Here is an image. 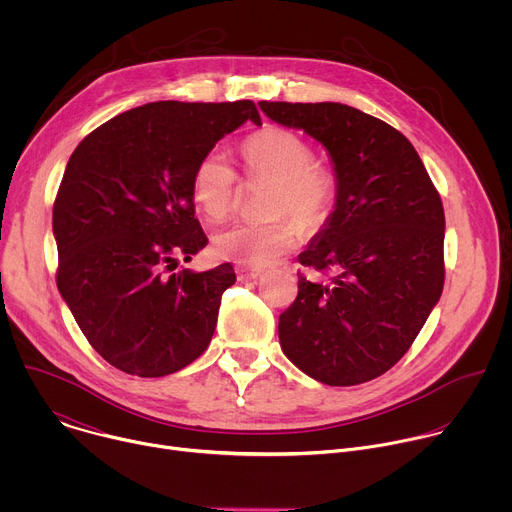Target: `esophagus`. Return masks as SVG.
I'll use <instances>...</instances> for the list:
<instances>
[{"label": "esophagus", "instance_id": "1", "mask_svg": "<svg viewBox=\"0 0 512 512\" xmlns=\"http://www.w3.org/2000/svg\"><path fill=\"white\" fill-rule=\"evenodd\" d=\"M261 273H263V269H259V267H245V265L237 267V279L239 281H253V279L261 277Z\"/></svg>", "mask_w": 512, "mask_h": 512}]
</instances>
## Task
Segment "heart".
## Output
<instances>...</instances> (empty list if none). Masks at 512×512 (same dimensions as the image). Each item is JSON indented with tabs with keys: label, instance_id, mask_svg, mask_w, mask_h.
<instances>
[{
	"label": "heart",
	"instance_id": "heart-1",
	"mask_svg": "<svg viewBox=\"0 0 512 512\" xmlns=\"http://www.w3.org/2000/svg\"><path fill=\"white\" fill-rule=\"evenodd\" d=\"M241 158L247 178L269 180L263 200L269 216L221 229L212 237V249L225 261L261 267L300 243L301 224L316 231L328 221L336 202V176L314 158L302 135L277 125L251 133L241 143ZM190 190L196 206L212 221H221L235 204L239 174L223 152L210 150L196 162Z\"/></svg>",
	"mask_w": 512,
	"mask_h": 512
}]
</instances>
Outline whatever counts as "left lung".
<instances>
[{
  "mask_svg": "<svg viewBox=\"0 0 512 512\" xmlns=\"http://www.w3.org/2000/svg\"><path fill=\"white\" fill-rule=\"evenodd\" d=\"M328 150L336 206L300 255L298 298L279 342L300 371L330 387L385 375L411 348L444 289L446 216L411 141L342 103L261 101Z\"/></svg>",
  "mask_w": 512,
  "mask_h": 512,
  "instance_id": "obj_1",
  "label": "left lung"
}]
</instances>
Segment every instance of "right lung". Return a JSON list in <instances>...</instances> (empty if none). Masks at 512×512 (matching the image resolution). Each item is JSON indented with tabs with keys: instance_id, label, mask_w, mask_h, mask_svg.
<instances>
[{
	"instance_id": "1",
	"label": "right lung",
	"mask_w": 512,
	"mask_h": 512,
	"mask_svg": "<svg viewBox=\"0 0 512 512\" xmlns=\"http://www.w3.org/2000/svg\"><path fill=\"white\" fill-rule=\"evenodd\" d=\"M253 101H158L91 131L72 152L52 208L56 285L89 344L115 369L166 377L210 344L231 263L174 271L208 239L190 178Z\"/></svg>"
}]
</instances>
